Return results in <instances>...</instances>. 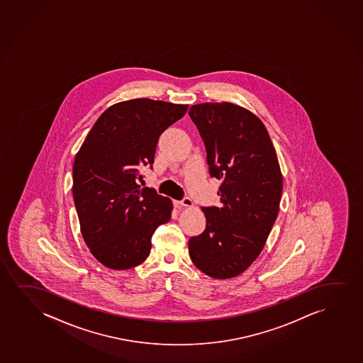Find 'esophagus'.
Returning <instances> with one entry per match:
<instances>
[{
    "label": "esophagus",
    "instance_id": "34e87169",
    "mask_svg": "<svg viewBox=\"0 0 363 363\" xmlns=\"http://www.w3.org/2000/svg\"><path fill=\"white\" fill-rule=\"evenodd\" d=\"M175 205L179 208H191L193 206V200L189 198H184L180 201H175Z\"/></svg>",
    "mask_w": 363,
    "mask_h": 363
}]
</instances>
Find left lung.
Returning a JSON list of instances; mask_svg holds the SVG:
<instances>
[{
    "instance_id": "obj_1",
    "label": "left lung",
    "mask_w": 363,
    "mask_h": 363,
    "mask_svg": "<svg viewBox=\"0 0 363 363\" xmlns=\"http://www.w3.org/2000/svg\"><path fill=\"white\" fill-rule=\"evenodd\" d=\"M189 115L221 179L220 208H201L206 228L189 240L194 264L215 279L240 276L259 256L276 223L283 175L263 122L233 102L193 105Z\"/></svg>"
}]
</instances>
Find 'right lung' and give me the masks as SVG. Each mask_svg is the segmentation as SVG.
<instances>
[{"mask_svg":"<svg viewBox=\"0 0 363 363\" xmlns=\"http://www.w3.org/2000/svg\"><path fill=\"white\" fill-rule=\"evenodd\" d=\"M188 105L135 99L108 107L84 140L73 165V196L82 238L101 264L125 271L150 256V238L170 220L173 203L140 189V169L153 164L160 135Z\"/></svg>","mask_w":363,"mask_h":363,"instance_id":"add662e5","label":"right lung"}]
</instances>
